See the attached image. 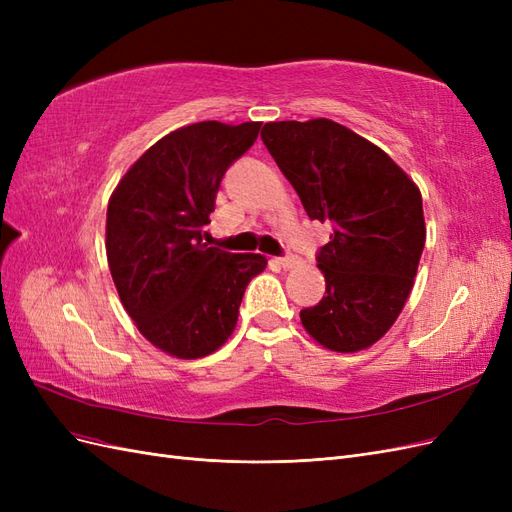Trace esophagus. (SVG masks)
<instances>
[{
  "mask_svg": "<svg viewBox=\"0 0 512 512\" xmlns=\"http://www.w3.org/2000/svg\"><path fill=\"white\" fill-rule=\"evenodd\" d=\"M277 265H280L282 269H294L301 265V260L297 256H282V258H275Z\"/></svg>",
  "mask_w": 512,
  "mask_h": 512,
  "instance_id": "1",
  "label": "esophagus"
}]
</instances>
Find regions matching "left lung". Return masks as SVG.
Instances as JSON below:
<instances>
[{
    "mask_svg": "<svg viewBox=\"0 0 512 512\" xmlns=\"http://www.w3.org/2000/svg\"><path fill=\"white\" fill-rule=\"evenodd\" d=\"M260 138L309 218L333 226L316 256L327 294L301 309L305 331L333 352L369 348L414 286L427 235L421 192L380 147L331 119L265 123Z\"/></svg>",
    "mask_w": 512,
    "mask_h": 512,
    "instance_id": "left-lung-1",
    "label": "left lung"
}]
</instances>
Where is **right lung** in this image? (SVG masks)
Wrapping results in <instances>:
<instances>
[{"instance_id": "add662e5", "label": "right lung", "mask_w": 512, "mask_h": 512, "mask_svg": "<svg viewBox=\"0 0 512 512\" xmlns=\"http://www.w3.org/2000/svg\"><path fill=\"white\" fill-rule=\"evenodd\" d=\"M260 121H200L138 158L106 209V258L136 329L162 352L200 359L235 331L243 292L265 271L260 254L203 243L222 177L256 141Z\"/></svg>"}]
</instances>
